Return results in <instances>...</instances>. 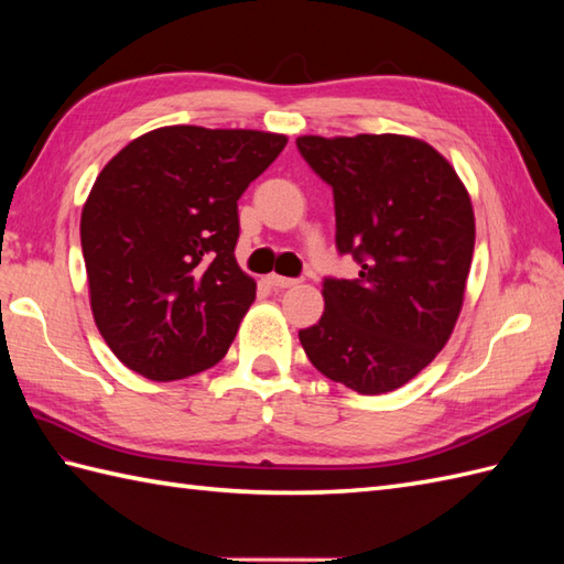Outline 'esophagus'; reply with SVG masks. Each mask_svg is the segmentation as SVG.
<instances>
[{
	"instance_id": "34e87169",
	"label": "esophagus",
	"mask_w": 564,
	"mask_h": 564,
	"mask_svg": "<svg viewBox=\"0 0 564 564\" xmlns=\"http://www.w3.org/2000/svg\"><path fill=\"white\" fill-rule=\"evenodd\" d=\"M267 283L273 285V289H293V285H297V279H289V275H279V273H269Z\"/></svg>"
}]
</instances>
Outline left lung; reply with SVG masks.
<instances>
[{"label": "left lung", "mask_w": 564, "mask_h": 564, "mask_svg": "<svg viewBox=\"0 0 564 564\" xmlns=\"http://www.w3.org/2000/svg\"><path fill=\"white\" fill-rule=\"evenodd\" d=\"M332 186L337 249L358 279H325V313L301 329L322 376L361 394L402 388L434 361L460 315L475 215L448 160L424 140L356 135L295 140Z\"/></svg>", "instance_id": "8db88e82"}]
</instances>
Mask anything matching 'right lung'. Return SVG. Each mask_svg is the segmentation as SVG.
<instances>
[{
	"label": "right lung",
	"mask_w": 564,
	"mask_h": 564,
	"mask_svg": "<svg viewBox=\"0 0 564 564\" xmlns=\"http://www.w3.org/2000/svg\"><path fill=\"white\" fill-rule=\"evenodd\" d=\"M289 138L166 126L104 166L82 208L94 322L109 349L150 380L215 366L254 303L237 267V200Z\"/></svg>",
	"instance_id": "add662e5"
}]
</instances>
